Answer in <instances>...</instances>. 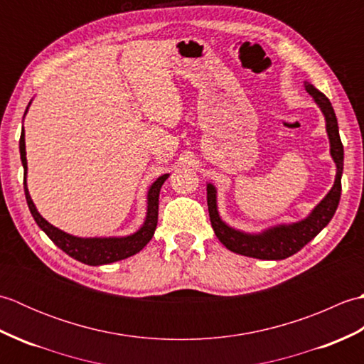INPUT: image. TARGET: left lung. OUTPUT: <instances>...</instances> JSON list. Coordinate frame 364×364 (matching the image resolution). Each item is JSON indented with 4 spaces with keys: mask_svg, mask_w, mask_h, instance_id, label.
Masks as SVG:
<instances>
[{
    "mask_svg": "<svg viewBox=\"0 0 364 364\" xmlns=\"http://www.w3.org/2000/svg\"><path fill=\"white\" fill-rule=\"evenodd\" d=\"M305 90L313 97L314 103L319 106L323 117H326L330 154L336 166L333 188L313 208V211L305 219L292 223H278V225L269 227L259 231V233H247V231L230 227L228 223L220 219V214L218 211V191H215L214 184L208 183V211H210L213 230L215 236L219 237V241L231 252L258 259H284L297 253L301 247H305L311 239L318 236L328 225V222L336 213L339 198H341V176L344 167V149L341 137H339L338 120L333 106L322 92H319L310 82H305Z\"/></svg>",
    "mask_w": 364,
    "mask_h": 364,
    "instance_id": "obj_1",
    "label": "left lung"
}]
</instances>
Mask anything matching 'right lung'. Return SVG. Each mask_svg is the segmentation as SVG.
Listing matches in <instances>:
<instances>
[{"instance_id":"1","label":"right lung","mask_w":364,"mask_h":364,"mask_svg":"<svg viewBox=\"0 0 364 364\" xmlns=\"http://www.w3.org/2000/svg\"><path fill=\"white\" fill-rule=\"evenodd\" d=\"M31 102L26 107L25 115L29 109ZM20 158L23 168H25V196L26 203L31 214L36 220V223L41 227L45 235L48 236L51 241L56 244L60 250H64L68 257L75 258L76 261H81L84 264L89 266H102L109 264L120 259H125L128 257H133L137 252H141L144 247L150 242V239L154 235V230L158 225V206H159V191L162 184L168 178V173L161 175L156 181L151 183V186L146 192V215L142 223V227L133 235L128 236H109V237H80L68 235L65 231L56 228L48 220H45L41 213L29 196L28 184H26V173H28V161H26V145H25V129L21 131L20 136Z\"/></svg>"}]
</instances>
